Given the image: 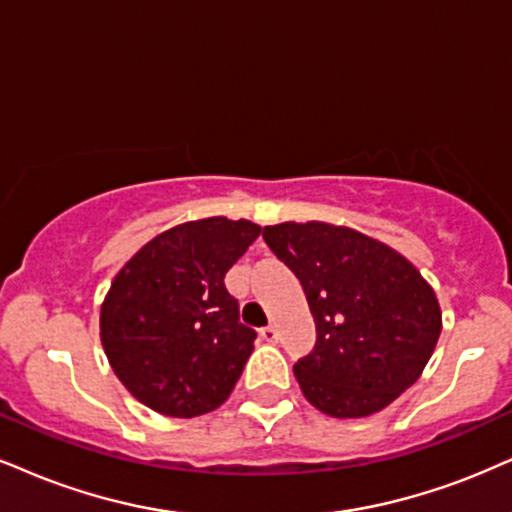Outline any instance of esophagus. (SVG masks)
<instances>
[{"mask_svg":"<svg viewBox=\"0 0 512 512\" xmlns=\"http://www.w3.org/2000/svg\"><path fill=\"white\" fill-rule=\"evenodd\" d=\"M261 337H263V342L277 344V339H280V332H277L275 325H268V327H263V330H261Z\"/></svg>","mask_w":512,"mask_h":512,"instance_id":"34e87169","label":"esophagus"}]
</instances>
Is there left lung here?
Here are the masks:
<instances>
[{
	"label": "left lung",
	"instance_id": "8db88e82",
	"mask_svg": "<svg viewBox=\"0 0 512 512\" xmlns=\"http://www.w3.org/2000/svg\"><path fill=\"white\" fill-rule=\"evenodd\" d=\"M263 239L304 287L315 346L294 375L332 418H365L420 377L441 332L432 287L387 244L327 223L263 227Z\"/></svg>",
	"mask_w": 512,
	"mask_h": 512
}]
</instances>
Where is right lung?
Masks as SVG:
<instances>
[{"mask_svg": "<svg viewBox=\"0 0 512 512\" xmlns=\"http://www.w3.org/2000/svg\"><path fill=\"white\" fill-rule=\"evenodd\" d=\"M249 220L204 218L144 244L111 282L102 344L132 396L170 418H197L232 394L256 330L239 320L225 275L256 242Z\"/></svg>", "mask_w": 512, "mask_h": 512, "instance_id": "obj_1", "label": "right lung"}]
</instances>
